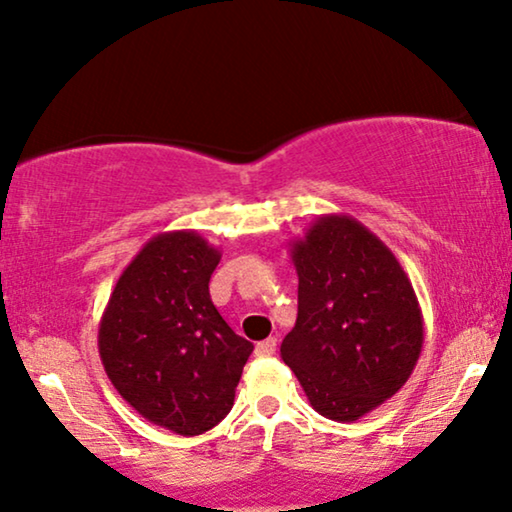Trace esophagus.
Instances as JSON below:
<instances>
[{
    "label": "esophagus",
    "instance_id": "34e87169",
    "mask_svg": "<svg viewBox=\"0 0 512 512\" xmlns=\"http://www.w3.org/2000/svg\"><path fill=\"white\" fill-rule=\"evenodd\" d=\"M276 344H278L276 337L264 339V342H260V344L255 346V353H257V356H274V353H276Z\"/></svg>",
    "mask_w": 512,
    "mask_h": 512
}]
</instances>
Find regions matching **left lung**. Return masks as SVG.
<instances>
[{"instance_id":"left-lung-1","label":"left lung","mask_w":512,"mask_h":512,"mask_svg":"<svg viewBox=\"0 0 512 512\" xmlns=\"http://www.w3.org/2000/svg\"><path fill=\"white\" fill-rule=\"evenodd\" d=\"M297 323L281 344L313 410L358 421L410 379L424 316L388 245L351 215H323L290 245Z\"/></svg>"}]
</instances>
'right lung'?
I'll list each match as a JSON object with an SVG mask.
<instances>
[{"instance_id":"right-lung-1","label":"right lung","mask_w":512,"mask_h":512,"mask_svg":"<svg viewBox=\"0 0 512 512\" xmlns=\"http://www.w3.org/2000/svg\"><path fill=\"white\" fill-rule=\"evenodd\" d=\"M220 257L192 229L156 234L121 271L100 318V360L121 398L185 438L227 417L252 353L210 299Z\"/></svg>"}]
</instances>
